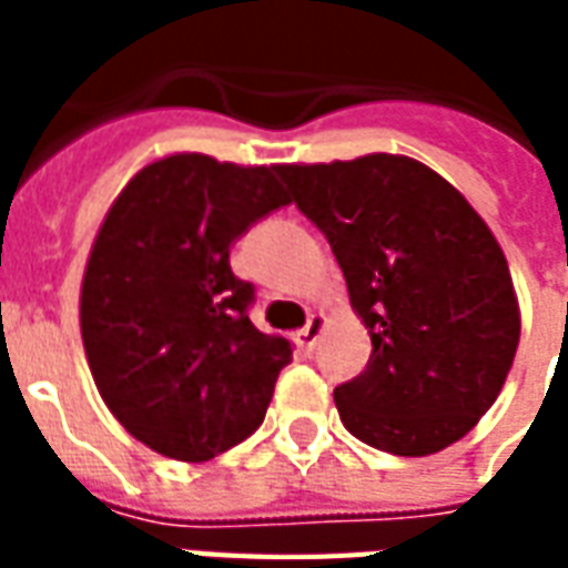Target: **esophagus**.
<instances>
[{
  "label": "esophagus",
  "mask_w": 568,
  "mask_h": 568,
  "mask_svg": "<svg viewBox=\"0 0 568 568\" xmlns=\"http://www.w3.org/2000/svg\"><path fill=\"white\" fill-rule=\"evenodd\" d=\"M322 332H325V316H322V313H313V316L307 320V325L295 334V344L310 353L313 346L320 344Z\"/></svg>",
  "instance_id": "34e87169"
}]
</instances>
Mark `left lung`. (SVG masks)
Listing matches in <instances>:
<instances>
[{
    "instance_id": "8db88e82",
    "label": "left lung",
    "mask_w": 568,
    "mask_h": 568,
    "mask_svg": "<svg viewBox=\"0 0 568 568\" xmlns=\"http://www.w3.org/2000/svg\"><path fill=\"white\" fill-rule=\"evenodd\" d=\"M276 173L328 240L371 334L368 368L334 389L346 432L395 456L450 447L499 398L520 341L508 261L487 222L405 154Z\"/></svg>"
}]
</instances>
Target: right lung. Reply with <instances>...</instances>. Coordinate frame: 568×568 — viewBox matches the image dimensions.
I'll return each mask as SVG.
<instances>
[{"mask_svg": "<svg viewBox=\"0 0 568 568\" xmlns=\"http://www.w3.org/2000/svg\"><path fill=\"white\" fill-rule=\"evenodd\" d=\"M285 203L276 166L179 151L145 163L105 212L81 280V344L105 407L154 453L206 463L267 414L292 344L252 325L255 288L227 255Z\"/></svg>", "mask_w": 568, "mask_h": 568, "instance_id": "obj_1", "label": "right lung"}]
</instances>
